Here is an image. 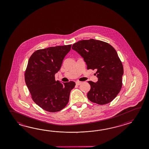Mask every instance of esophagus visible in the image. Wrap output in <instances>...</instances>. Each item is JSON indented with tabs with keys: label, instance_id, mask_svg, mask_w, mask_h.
Here are the masks:
<instances>
[{
	"label": "esophagus",
	"instance_id": "esophagus-1",
	"mask_svg": "<svg viewBox=\"0 0 149 149\" xmlns=\"http://www.w3.org/2000/svg\"><path fill=\"white\" fill-rule=\"evenodd\" d=\"M81 83H82V82L79 81H76V85H80Z\"/></svg>",
	"mask_w": 149,
	"mask_h": 149
}]
</instances>
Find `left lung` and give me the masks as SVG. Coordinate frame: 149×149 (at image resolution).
Masks as SVG:
<instances>
[{"instance_id":"left-lung-1","label":"left lung","mask_w":149,"mask_h":149,"mask_svg":"<svg viewBox=\"0 0 149 149\" xmlns=\"http://www.w3.org/2000/svg\"><path fill=\"white\" fill-rule=\"evenodd\" d=\"M72 49L84 58L87 69L96 70L98 81H88L91 89L87 93L90 101L104 105L111 102L122 87L124 68L117 53L111 45L91 39L74 43Z\"/></svg>"}]
</instances>
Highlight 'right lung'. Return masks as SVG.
Returning <instances> with one entry per match:
<instances>
[{
  "label": "right lung",
  "mask_w": 149,
  "mask_h": 149,
  "mask_svg": "<svg viewBox=\"0 0 149 149\" xmlns=\"http://www.w3.org/2000/svg\"><path fill=\"white\" fill-rule=\"evenodd\" d=\"M71 47L68 45L39 49L29 60L25 83L33 101L45 111L55 112L65 108L76 85L73 81L62 84L55 79Z\"/></svg>",
  "instance_id": "add662e5"
}]
</instances>
